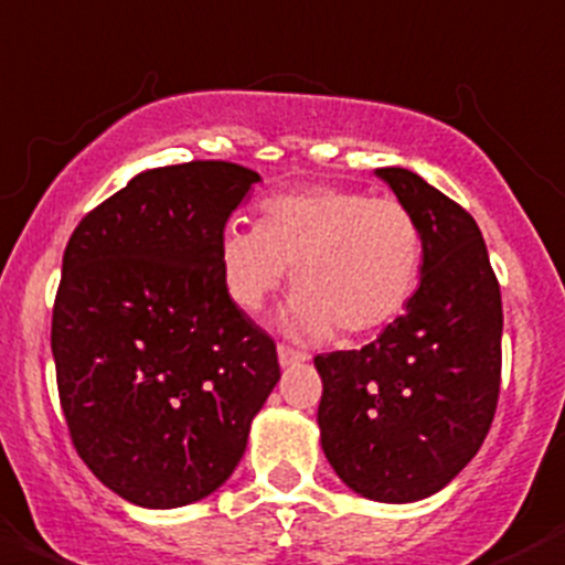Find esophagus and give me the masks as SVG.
Returning <instances> with one entry per match:
<instances>
[{
    "mask_svg": "<svg viewBox=\"0 0 565 565\" xmlns=\"http://www.w3.org/2000/svg\"><path fill=\"white\" fill-rule=\"evenodd\" d=\"M277 354H279V365H294V363H306V360H308V354H306V351H300V349H294V345H286V342H279V349H277Z\"/></svg>",
    "mask_w": 565,
    "mask_h": 565,
    "instance_id": "1",
    "label": "esophagus"
}]
</instances>
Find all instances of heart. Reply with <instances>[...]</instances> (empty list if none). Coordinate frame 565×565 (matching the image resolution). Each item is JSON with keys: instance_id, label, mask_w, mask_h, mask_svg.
<instances>
[{"instance_id": "heart-1", "label": "heart", "mask_w": 565, "mask_h": 565, "mask_svg": "<svg viewBox=\"0 0 565 565\" xmlns=\"http://www.w3.org/2000/svg\"><path fill=\"white\" fill-rule=\"evenodd\" d=\"M426 243L417 216L397 200L315 185L268 196L257 225L239 220L216 239L225 294L259 311L291 265L297 331L369 337L392 326L420 286Z\"/></svg>"}]
</instances>
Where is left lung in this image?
<instances>
[{
    "instance_id": "obj_1",
    "label": "left lung",
    "mask_w": 565,
    "mask_h": 565,
    "mask_svg": "<svg viewBox=\"0 0 565 565\" xmlns=\"http://www.w3.org/2000/svg\"><path fill=\"white\" fill-rule=\"evenodd\" d=\"M426 243L406 315L356 351L317 354L322 451L345 486L412 503L480 451L500 399L503 302L475 216L406 168H380Z\"/></svg>"
}]
</instances>
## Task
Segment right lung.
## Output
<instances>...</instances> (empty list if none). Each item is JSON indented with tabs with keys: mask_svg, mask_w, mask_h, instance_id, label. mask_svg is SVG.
Masks as SVG:
<instances>
[{
	"mask_svg": "<svg viewBox=\"0 0 565 565\" xmlns=\"http://www.w3.org/2000/svg\"><path fill=\"white\" fill-rule=\"evenodd\" d=\"M259 173L223 159L137 173L65 245L51 349L76 455L145 509L225 483L279 380L277 345L225 294L216 239Z\"/></svg>",
	"mask_w": 565,
	"mask_h": 565,
	"instance_id": "1",
	"label": "right lung"
}]
</instances>
